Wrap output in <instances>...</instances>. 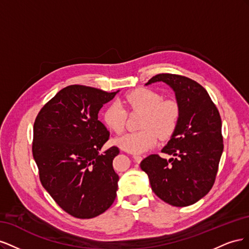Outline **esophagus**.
Here are the masks:
<instances>
[{
	"label": "esophagus",
	"mask_w": 249,
	"mask_h": 249,
	"mask_svg": "<svg viewBox=\"0 0 249 249\" xmlns=\"http://www.w3.org/2000/svg\"><path fill=\"white\" fill-rule=\"evenodd\" d=\"M133 159H134V161L136 162V163H140L141 160H142V157H141V156H138V155H134V156H133Z\"/></svg>",
	"instance_id": "esophagus-1"
}]
</instances>
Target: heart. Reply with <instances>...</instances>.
<instances>
[{
    "label": "heart",
    "instance_id": "b5f03b06",
    "mask_svg": "<svg viewBox=\"0 0 249 249\" xmlns=\"http://www.w3.org/2000/svg\"><path fill=\"white\" fill-rule=\"evenodd\" d=\"M138 110L143 113L141 130L127 133L115 139V144L131 154H143L154 147L160 137L169 138L179 119V106L176 101H163L162 96L147 88H138L124 95L119 103H112L105 109L103 119L114 133L124 129L126 111Z\"/></svg>",
    "mask_w": 249,
    "mask_h": 249
}]
</instances>
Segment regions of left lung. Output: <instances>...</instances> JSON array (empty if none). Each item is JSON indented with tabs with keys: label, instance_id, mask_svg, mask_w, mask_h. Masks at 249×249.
Segmentation results:
<instances>
[{
	"label": "left lung",
	"instance_id": "8db88e82",
	"mask_svg": "<svg viewBox=\"0 0 249 249\" xmlns=\"http://www.w3.org/2000/svg\"><path fill=\"white\" fill-rule=\"evenodd\" d=\"M163 82L175 92L179 119L161 152L140 163L158 197L175 207L193 205L213 187L223 152L221 118L207 90L189 78L171 73L153 77L146 86Z\"/></svg>",
	"mask_w": 249,
	"mask_h": 249
}]
</instances>
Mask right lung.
I'll list each match as a JSON object with an SVG mask.
<instances>
[{
    "mask_svg": "<svg viewBox=\"0 0 249 249\" xmlns=\"http://www.w3.org/2000/svg\"><path fill=\"white\" fill-rule=\"evenodd\" d=\"M119 92L67 86L44 105L34 123L32 152L40 182L70 215L89 219L108 210L116 197V146L101 152L110 133L99 112Z\"/></svg>",
    "mask_w": 249,
    "mask_h": 249,
    "instance_id": "right-lung-1",
    "label": "right lung"
}]
</instances>
